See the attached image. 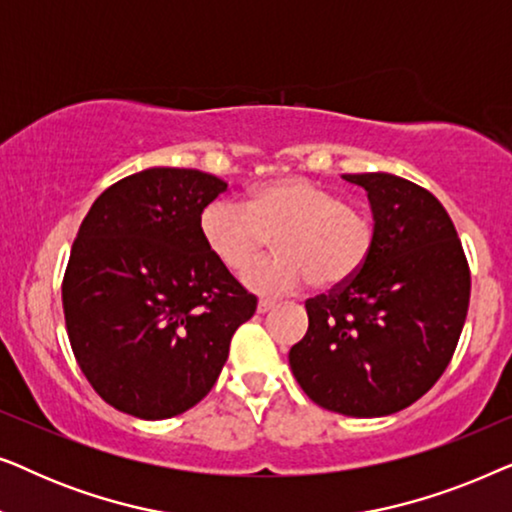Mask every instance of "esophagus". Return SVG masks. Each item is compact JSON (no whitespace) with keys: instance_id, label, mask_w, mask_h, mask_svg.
Returning <instances> with one entry per match:
<instances>
[{"instance_id":"obj_1","label":"esophagus","mask_w":512,"mask_h":512,"mask_svg":"<svg viewBox=\"0 0 512 512\" xmlns=\"http://www.w3.org/2000/svg\"><path fill=\"white\" fill-rule=\"evenodd\" d=\"M272 307H275V303H272V300H258L256 310H258V314H265V312H270Z\"/></svg>"}]
</instances>
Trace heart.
Returning a JSON list of instances; mask_svg holds the SVG:
<instances>
[{
  "mask_svg": "<svg viewBox=\"0 0 512 512\" xmlns=\"http://www.w3.org/2000/svg\"><path fill=\"white\" fill-rule=\"evenodd\" d=\"M200 237L216 261L240 275L275 237L279 254L244 275L265 296L312 282L331 291L366 268L375 247L373 219L340 193L305 177H279L254 186L244 205L214 200L200 214Z\"/></svg>",
  "mask_w": 512,
  "mask_h": 512,
  "instance_id": "heart-1",
  "label": "heart"
}]
</instances>
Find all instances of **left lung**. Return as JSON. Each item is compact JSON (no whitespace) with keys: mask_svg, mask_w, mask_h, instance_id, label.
<instances>
[{"mask_svg":"<svg viewBox=\"0 0 512 512\" xmlns=\"http://www.w3.org/2000/svg\"><path fill=\"white\" fill-rule=\"evenodd\" d=\"M345 179L368 193L373 254L352 282L305 300L310 326L289 363L321 408L382 417L445 373L466 321L471 270L436 195L387 172Z\"/></svg>","mask_w":512,"mask_h":512,"instance_id":"8db88e82","label":"left lung"}]
</instances>
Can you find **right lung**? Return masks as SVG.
<instances>
[{
	"label": "right lung",
	"mask_w": 512,
	"mask_h": 512,
	"mask_svg": "<svg viewBox=\"0 0 512 512\" xmlns=\"http://www.w3.org/2000/svg\"><path fill=\"white\" fill-rule=\"evenodd\" d=\"M214 174L151 167L93 202L62 279L76 363L125 415L167 419L209 394L256 296L209 254L200 214Z\"/></svg>",
	"instance_id": "right-lung-1"
}]
</instances>
